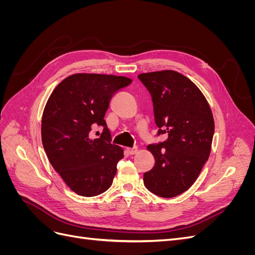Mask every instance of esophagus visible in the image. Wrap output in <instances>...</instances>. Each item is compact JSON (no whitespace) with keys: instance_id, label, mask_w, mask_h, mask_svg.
<instances>
[{"instance_id":"obj_1","label":"esophagus","mask_w":255,"mask_h":255,"mask_svg":"<svg viewBox=\"0 0 255 255\" xmlns=\"http://www.w3.org/2000/svg\"><path fill=\"white\" fill-rule=\"evenodd\" d=\"M127 153L128 154V155H134L135 153H137V148H133V149L128 148L127 149Z\"/></svg>"}]
</instances>
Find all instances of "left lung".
Segmentation results:
<instances>
[{
	"instance_id": "obj_1",
	"label": "left lung",
	"mask_w": 255,
	"mask_h": 255,
	"mask_svg": "<svg viewBox=\"0 0 255 255\" xmlns=\"http://www.w3.org/2000/svg\"><path fill=\"white\" fill-rule=\"evenodd\" d=\"M138 79L151 95L157 135H168L148 145L155 165L144 172V186L156 196L173 198L195 183L210 156L213 114L202 92L179 72L142 73Z\"/></svg>"
}]
</instances>
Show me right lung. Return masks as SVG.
<instances>
[{
  "mask_svg": "<svg viewBox=\"0 0 255 255\" xmlns=\"http://www.w3.org/2000/svg\"><path fill=\"white\" fill-rule=\"evenodd\" d=\"M130 83L126 76L78 73L61 81L48 100L41 121L43 148L75 194L98 196L113 184L123 150L111 142L104 117L113 96ZM96 126L104 130L92 140L89 134Z\"/></svg>",
  "mask_w": 255,
  "mask_h": 255,
  "instance_id": "add662e5",
  "label": "right lung"
}]
</instances>
